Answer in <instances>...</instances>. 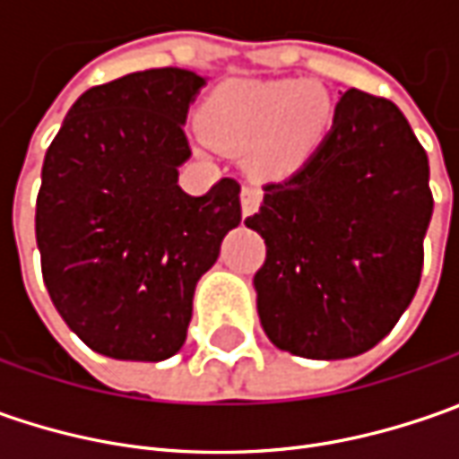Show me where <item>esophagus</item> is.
Wrapping results in <instances>:
<instances>
[{"instance_id": "esophagus-1", "label": "esophagus", "mask_w": 459, "mask_h": 459, "mask_svg": "<svg viewBox=\"0 0 459 459\" xmlns=\"http://www.w3.org/2000/svg\"><path fill=\"white\" fill-rule=\"evenodd\" d=\"M260 199H263V191L253 184H245L242 186V194H239V204H242V214L245 217H250V214H255L257 206H260Z\"/></svg>"}]
</instances>
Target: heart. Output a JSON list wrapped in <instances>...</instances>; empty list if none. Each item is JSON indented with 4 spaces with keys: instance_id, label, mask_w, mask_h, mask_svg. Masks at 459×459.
<instances>
[{
    "instance_id": "heart-1",
    "label": "heart",
    "mask_w": 459,
    "mask_h": 459,
    "mask_svg": "<svg viewBox=\"0 0 459 459\" xmlns=\"http://www.w3.org/2000/svg\"><path fill=\"white\" fill-rule=\"evenodd\" d=\"M334 122L322 86L301 81H238L214 91L202 107L204 133L227 148L255 145V163L289 173L322 148Z\"/></svg>"
}]
</instances>
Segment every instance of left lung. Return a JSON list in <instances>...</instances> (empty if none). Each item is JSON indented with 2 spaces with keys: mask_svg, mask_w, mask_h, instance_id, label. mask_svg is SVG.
<instances>
[{
  "mask_svg": "<svg viewBox=\"0 0 459 459\" xmlns=\"http://www.w3.org/2000/svg\"><path fill=\"white\" fill-rule=\"evenodd\" d=\"M429 160L394 101L344 91L322 148L265 184L245 224L265 239L253 278L268 340L308 360L368 352L419 289Z\"/></svg>",
  "mask_w": 459,
  "mask_h": 459,
  "instance_id": "1",
  "label": "left lung"
}]
</instances>
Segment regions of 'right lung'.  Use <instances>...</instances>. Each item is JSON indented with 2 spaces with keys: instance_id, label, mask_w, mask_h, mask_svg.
<instances>
[{
  "instance_id": "add662e5",
  "label": "right lung",
  "mask_w": 459,
  "mask_h": 459,
  "mask_svg": "<svg viewBox=\"0 0 459 459\" xmlns=\"http://www.w3.org/2000/svg\"><path fill=\"white\" fill-rule=\"evenodd\" d=\"M206 86L151 68L83 91L43 160L35 238L63 322L99 355L160 362L186 342L196 283L242 220L239 184L178 186L186 115Z\"/></svg>"
}]
</instances>
